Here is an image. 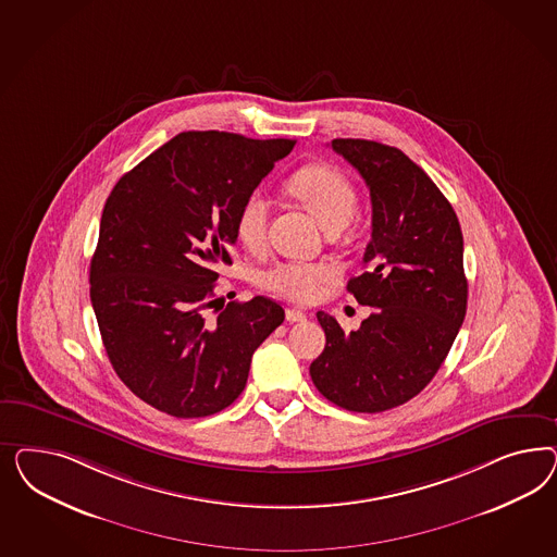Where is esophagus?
Instances as JSON below:
<instances>
[{"label":"esophagus","instance_id":"obj_1","mask_svg":"<svg viewBox=\"0 0 557 557\" xmlns=\"http://www.w3.org/2000/svg\"><path fill=\"white\" fill-rule=\"evenodd\" d=\"M286 319L289 322H304L306 321V314H304L302 310H298V308H287Z\"/></svg>","mask_w":557,"mask_h":557}]
</instances>
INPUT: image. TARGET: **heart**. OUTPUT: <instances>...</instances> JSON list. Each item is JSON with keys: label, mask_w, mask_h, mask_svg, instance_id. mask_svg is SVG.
Returning <instances> with one entry per match:
<instances>
[{"label": "heart", "mask_w": 557, "mask_h": 557, "mask_svg": "<svg viewBox=\"0 0 557 557\" xmlns=\"http://www.w3.org/2000/svg\"><path fill=\"white\" fill-rule=\"evenodd\" d=\"M286 189L319 220L324 231L337 233L354 219L357 194L349 177L329 163H308L287 177ZM270 203L261 194H251L240 203L235 219L236 238L249 251H259L268 238ZM329 263L282 261L261 273V286L294 302L314 300L333 277Z\"/></svg>", "instance_id": "b5f03b06"}]
</instances>
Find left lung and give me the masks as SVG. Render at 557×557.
<instances>
[{
	"mask_svg": "<svg viewBox=\"0 0 557 557\" xmlns=\"http://www.w3.org/2000/svg\"><path fill=\"white\" fill-rule=\"evenodd\" d=\"M331 147L370 187L366 271L347 289L373 312L351 333L317 312L326 345L310 375L333 405L384 412L414 398L456 341L468 306L463 236L451 203L400 149L363 138Z\"/></svg>",
	"mask_w": 557,
	"mask_h": 557,
	"instance_id": "1",
	"label": "left lung"
}]
</instances>
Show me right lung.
<instances>
[{
  "label": "right lung",
  "instance_id": "right-lung-1",
  "mask_svg": "<svg viewBox=\"0 0 557 557\" xmlns=\"http://www.w3.org/2000/svg\"><path fill=\"white\" fill-rule=\"evenodd\" d=\"M296 140L219 131L173 136L124 173L101 212L89 296L108 359L143 403L177 419L233 405L255 349L284 322L265 296L216 319L219 268L231 265L240 203Z\"/></svg>",
  "mask_w": 557,
  "mask_h": 557
}]
</instances>
